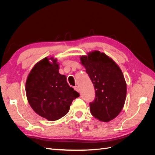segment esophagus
<instances>
[{
    "mask_svg": "<svg viewBox=\"0 0 155 155\" xmlns=\"http://www.w3.org/2000/svg\"><path fill=\"white\" fill-rule=\"evenodd\" d=\"M74 90H75V91H76L77 92H79V87H78V86H76V87H74Z\"/></svg>",
    "mask_w": 155,
    "mask_h": 155,
    "instance_id": "obj_1",
    "label": "esophagus"
}]
</instances>
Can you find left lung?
<instances>
[{"mask_svg":"<svg viewBox=\"0 0 155 155\" xmlns=\"http://www.w3.org/2000/svg\"><path fill=\"white\" fill-rule=\"evenodd\" d=\"M80 60L95 89V99L90 103L91 114L108 122L120 113L125 104L127 85L123 73L113 60L100 51L81 56Z\"/></svg>","mask_w":155,"mask_h":155,"instance_id":"1","label":"left lung"}]
</instances>
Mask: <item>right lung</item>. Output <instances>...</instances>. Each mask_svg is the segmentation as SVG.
Listing matches in <instances>:
<instances>
[{
  "instance_id": "1",
  "label": "right lung",
  "mask_w": 155,
  "mask_h": 155,
  "mask_svg": "<svg viewBox=\"0 0 155 155\" xmlns=\"http://www.w3.org/2000/svg\"><path fill=\"white\" fill-rule=\"evenodd\" d=\"M57 61L53 58L40 61L30 71L26 83L27 99L32 109L49 121L66 115L72 101L79 96L68 85L67 77L59 74Z\"/></svg>"
}]
</instances>
